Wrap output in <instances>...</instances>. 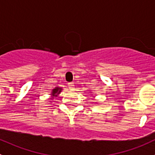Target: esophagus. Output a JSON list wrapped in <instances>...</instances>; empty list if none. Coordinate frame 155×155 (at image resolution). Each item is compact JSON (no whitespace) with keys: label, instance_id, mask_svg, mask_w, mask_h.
<instances>
[{"label":"esophagus","instance_id":"34e87169","mask_svg":"<svg viewBox=\"0 0 155 155\" xmlns=\"http://www.w3.org/2000/svg\"><path fill=\"white\" fill-rule=\"evenodd\" d=\"M68 86H69V90H74V83H68Z\"/></svg>","mask_w":155,"mask_h":155}]
</instances>
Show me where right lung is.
Segmentation results:
<instances>
[{
  "label": "right lung",
  "instance_id": "add662e5",
  "mask_svg": "<svg viewBox=\"0 0 155 155\" xmlns=\"http://www.w3.org/2000/svg\"><path fill=\"white\" fill-rule=\"evenodd\" d=\"M62 88L60 87H55V89H53L52 90V92H51V97H57L59 93H61V91H62Z\"/></svg>",
  "mask_w": 155,
  "mask_h": 155
}]
</instances>
